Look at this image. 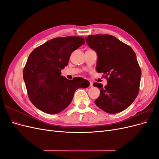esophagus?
Instances as JSON below:
<instances>
[{
  "label": "esophagus",
  "instance_id": "34e87169",
  "mask_svg": "<svg viewBox=\"0 0 159 159\" xmlns=\"http://www.w3.org/2000/svg\"><path fill=\"white\" fill-rule=\"evenodd\" d=\"M93 82H91V81H90V83H89V87L90 88H93Z\"/></svg>",
  "mask_w": 159,
  "mask_h": 159
}]
</instances>
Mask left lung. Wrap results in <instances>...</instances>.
<instances>
[{
  "instance_id": "obj_1",
  "label": "left lung",
  "mask_w": 159,
  "mask_h": 159,
  "mask_svg": "<svg viewBox=\"0 0 159 159\" xmlns=\"http://www.w3.org/2000/svg\"><path fill=\"white\" fill-rule=\"evenodd\" d=\"M85 41L97 52L96 71L103 73L107 80L104 88L102 84H93L100 90L95 103L108 113L122 111L132 104L139 93L141 70L135 53L111 35H89Z\"/></svg>"
}]
</instances>
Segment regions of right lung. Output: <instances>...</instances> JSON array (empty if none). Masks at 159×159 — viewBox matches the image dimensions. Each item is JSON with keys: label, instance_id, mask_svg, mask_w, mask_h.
<instances>
[{"label": "right lung", "instance_id": "obj_1", "mask_svg": "<svg viewBox=\"0 0 159 159\" xmlns=\"http://www.w3.org/2000/svg\"><path fill=\"white\" fill-rule=\"evenodd\" d=\"M84 44L82 37L56 38L31 52L23 78L28 97L36 108L51 115L58 113L70 105L77 89L89 85L82 78L70 80L61 75L71 53Z\"/></svg>", "mask_w": 159, "mask_h": 159}]
</instances>
